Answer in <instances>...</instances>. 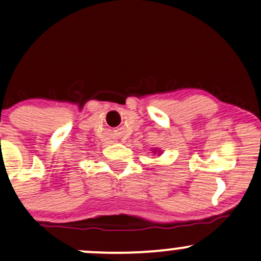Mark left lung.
Wrapping results in <instances>:
<instances>
[{
	"label": "left lung",
	"instance_id": "obj_1",
	"mask_svg": "<svg viewBox=\"0 0 261 261\" xmlns=\"http://www.w3.org/2000/svg\"><path fill=\"white\" fill-rule=\"evenodd\" d=\"M152 152H153V153H156V152H159V153H160L161 151H159V150H156V149H155V150H152Z\"/></svg>",
	"mask_w": 261,
	"mask_h": 261
}]
</instances>
